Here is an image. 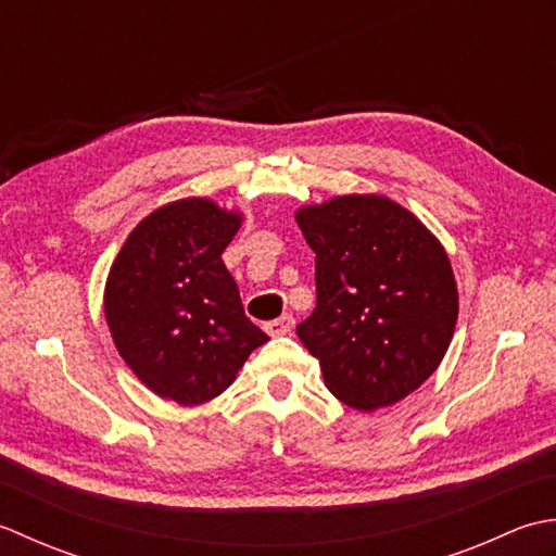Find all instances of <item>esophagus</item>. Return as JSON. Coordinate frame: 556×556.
<instances>
[{
  "label": "esophagus",
  "instance_id": "esophagus-1",
  "mask_svg": "<svg viewBox=\"0 0 556 556\" xmlns=\"http://www.w3.org/2000/svg\"><path fill=\"white\" fill-rule=\"evenodd\" d=\"M292 326H294L292 316L282 314V316H278V319H270L264 328H266L268 336H286V333L292 331Z\"/></svg>",
  "mask_w": 556,
  "mask_h": 556
}]
</instances>
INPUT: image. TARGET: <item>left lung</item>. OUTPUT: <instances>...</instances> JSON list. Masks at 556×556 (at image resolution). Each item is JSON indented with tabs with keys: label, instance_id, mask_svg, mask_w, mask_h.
I'll return each instance as SVG.
<instances>
[{
	"label": "left lung",
	"instance_id": "8db88e82",
	"mask_svg": "<svg viewBox=\"0 0 556 556\" xmlns=\"http://www.w3.org/2000/svg\"><path fill=\"white\" fill-rule=\"evenodd\" d=\"M298 225L316 254V307L298 336L328 391L377 410L420 389L458 319L444 247L410 211L374 194L307 206Z\"/></svg>",
	"mask_w": 556,
	"mask_h": 556
}]
</instances>
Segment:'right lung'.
Wrapping results in <instances>:
<instances>
[{
    "instance_id": "right-lung-1",
    "label": "right lung",
    "mask_w": 556,
    "mask_h": 556,
    "mask_svg": "<svg viewBox=\"0 0 556 556\" xmlns=\"http://www.w3.org/2000/svg\"><path fill=\"white\" fill-rule=\"evenodd\" d=\"M240 215L208 199L153 211L124 242L105 286V319L119 355L146 387L199 405L235 381L268 336L247 319L220 254Z\"/></svg>"
}]
</instances>
